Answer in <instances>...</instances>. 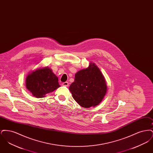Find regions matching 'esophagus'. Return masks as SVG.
I'll list each match as a JSON object with an SVG mask.
<instances>
[{"label": "esophagus", "mask_w": 153, "mask_h": 153, "mask_svg": "<svg viewBox=\"0 0 153 153\" xmlns=\"http://www.w3.org/2000/svg\"><path fill=\"white\" fill-rule=\"evenodd\" d=\"M62 85L65 86V87H68V86L69 85V82H64L62 83Z\"/></svg>", "instance_id": "esophagus-1"}]
</instances>
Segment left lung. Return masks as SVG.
<instances>
[{"mask_svg":"<svg viewBox=\"0 0 153 153\" xmlns=\"http://www.w3.org/2000/svg\"><path fill=\"white\" fill-rule=\"evenodd\" d=\"M106 81L100 70L94 63L75 74L69 87L73 99L84 108L95 107L102 102L107 92Z\"/></svg>","mask_w":153,"mask_h":153,"instance_id":"1","label":"left lung"}]
</instances>
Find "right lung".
Returning a JSON list of instances; mask_svg holds the SVG:
<instances>
[{"mask_svg": "<svg viewBox=\"0 0 153 153\" xmlns=\"http://www.w3.org/2000/svg\"><path fill=\"white\" fill-rule=\"evenodd\" d=\"M58 77L47 67L37 69L26 79L27 89L36 98H42L60 87Z\"/></svg>", "mask_w": 153, "mask_h": 153, "instance_id": "1", "label": "right lung"}]
</instances>
